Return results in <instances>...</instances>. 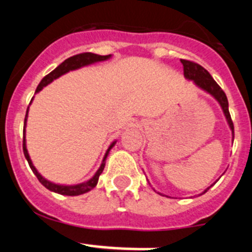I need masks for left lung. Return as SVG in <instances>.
I'll use <instances>...</instances> for the list:
<instances>
[{"label":"left lung","instance_id":"8db88e82","mask_svg":"<svg viewBox=\"0 0 252 252\" xmlns=\"http://www.w3.org/2000/svg\"><path fill=\"white\" fill-rule=\"evenodd\" d=\"M180 62H182V64H183L184 78H186L187 81H192L193 83L199 88V90L204 91V92L208 93L209 95H212L213 98L218 102V104L221 106L222 112H223L227 124H228V127L231 128V132H232V142H233V124H232V120H231L230 111H228V101H227V97L226 94H224V92L221 90V87L216 83V81L212 78V75L209 74L206 69H204L203 66L199 65V64L193 63V62H189V60H184V59H180ZM216 182H217V180H216ZM213 184H211L208 188L204 189L203 192L198 195L204 194V193H206L207 190L213 186ZM154 190H155V189H154ZM155 192H157V190H155ZM159 194L164 195L162 193H159Z\"/></svg>","mask_w":252,"mask_h":252}]
</instances>
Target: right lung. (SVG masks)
I'll return each mask as SVG.
<instances>
[{"label":"right lung","instance_id":"right-lung-1","mask_svg":"<svg viewBox=\"0 0 252 252\" xmlns=\"http://www.w3.org/2000/svg\"><path fill=\"white\" fill-rule=\"evenodd\" d=\"M111 57H112L111 54L110 55H98V54H93V53H83V54H78V55H74V57L68 58V59L64 60L63 63L60 64V65H58L57 68L53 70V72H50L48 75H45V77L41 79V82H40L39 86H37L35 93H39L40 91L43 90L44 87H46L48 84H50L51 82L55 81V79H58V78L62 77V75L66 74V73L72 72V70H77V69H81V68H83V66L91 65V64L99 63V62H106V60L110 59ZM32 99H31V102H32ZM31 102H30V104H31ZM28 115H29V107H28V110H26L25 122H24V144H22V149H24V155H25L26 160H28L31 170H32V173L36 175V178L39 179L40 183L43 184L46 189L51 190V192L58 193V194H62V195H72V197L73 195L84 194V193L92 190V189L97 186V183H98L99 175L102 174V171H103V169H104V165H106L107 157H108V154H110L111 149H112L113 146H115L116 142H117V140H115L113 142H111V145L108 146L106 154H104L103 160H102L98 170L95 171L94 175H93L91 179L86 180V182H83V183L73 184V186H65V184L53 183V182H50V180H48L46 178H44L43 175L40 174L39 171H37V169L34 166V164H32V161H31L30 155H29L28 148H26V122H28Z\"/></svg>","mask_w":252,"mask_h":252}]
</instances>
